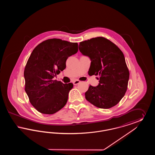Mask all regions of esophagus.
<instances>
[{
  "label": "esophagus",
  "instance_id": "esophagus-1",
  "mask_svg": "<svg viewBox=\"0 0 155 155\" xmlns=\"http://www.w3.org/2000/svg\"><path fill=\"white\" fill-rule=\"evenodd\" d=\"M73 84H74V85H76L78 84L79 83H80V81L77 80H75V81H73Z\"/></svg>",
  "mask_w": 155,
  "mask_h": 155
}]
</instances>
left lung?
Masks as SVG:
<instances>
[{
	"label": "left lung",
	"instance_id": "8db88e82",
	"mask_svg": "<svg viewBox=\"0 0 155 155\" xmlns=\"http://www.w3.org/2000/svg\"><path fill=\"white\" fill-rule=\"evenodd\" d=\"M79 50L91 60L89 74L98 76L99 82L96 87L89 86L86 99L101 109L114 106L124 96L130 77L123 53L104 37L81 42Z\"/></svg>",
	"mask_w": 155,
	"mask_h": 155
}]
</instances>
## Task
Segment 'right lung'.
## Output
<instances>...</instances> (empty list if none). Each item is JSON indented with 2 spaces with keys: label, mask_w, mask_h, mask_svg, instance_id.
Instances as JSON below:
<instances>
[{
  "label": "right lung",
  "mask_w": 155,
  "mask_h": 155,
  "mask_svg": "<svg viewBox=\"0 0 155 155\" xmlns=\"http://www.w3.org/2000/svg\"><path fill=\"white\" fill-rule=\"evenodd\" d=\"M77 52V43L53 38L41 42L31 53L24 72L25 91L39 112L52 114L66 105L73 84L53 78L65 69L68 58Z\"/></svg>",
  "instance_id": "right-lung-1"
}]
</instances>
